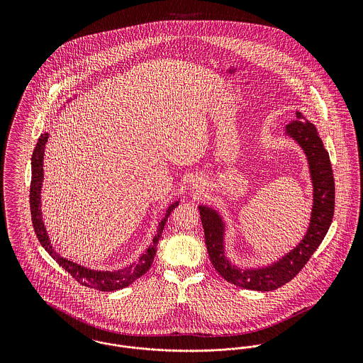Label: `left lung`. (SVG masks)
Wrapping results in <instances>:
<instances>
[{
  "label": "left lung",
  "mask_w": 363,
  "mask_h": 363,
  "mask_svg": "<svg viewBox=\"0 0 363 363\" xmlns=\"http://www.w3.org/2000/svg\"><path fill=\"white\" fill-rule=\"evenodd\" d=\"M296 118L286 125V135L299 144L308 157L313 184L311 223L305 238L296 247L267 267L239 268L225 256V222L222 216L207 206L199 207L212 265L228 282L245 289L268 292L289 282L320 246L333 220L335 187L330 156L314 124L306 120L301 111H296Z\"/></svg>",
  "instance_id": "left-lung-1"
}]
</instances>
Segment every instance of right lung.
<instances>
[{
    "label": "right lung",
    "mask_w": 363,
    "mask_h": 363,
    "mask_svg": "<svg viewBox=\"0 0 363 363\" xmlns=\"http://www.w3.org/2000/svg\"><path fill=\"white\" fill-rule=\"evenodd\" d=\"M49 138V133H45L40 135L36 148L32 155V182H30V213H32V222L35 228V233L40 242V245L45 247V250L52 256V259L57 261L60 267H62L74 279H77L79 284L95 288L98 291L110 292L117 291L121 288L128 286L135 279L143 277L152 265L154 257L156 255V245L162 236L164 223L172 213V211L179 206V201L170 204V207L166 209L164 218L160 220L157 229H156L155 238L152 240V245L147 249V252L140 257V259L134 264H130L128 267H124L121 269L116 271H96L86 268L84 265H79L77 262H72L69 259L60 256L52 249L48 230L45 228L43 219H42V209H40V193H42V183H43V156H45V148Z\"/></svg>",
    "instance_id": "1"
}]
</instances>
